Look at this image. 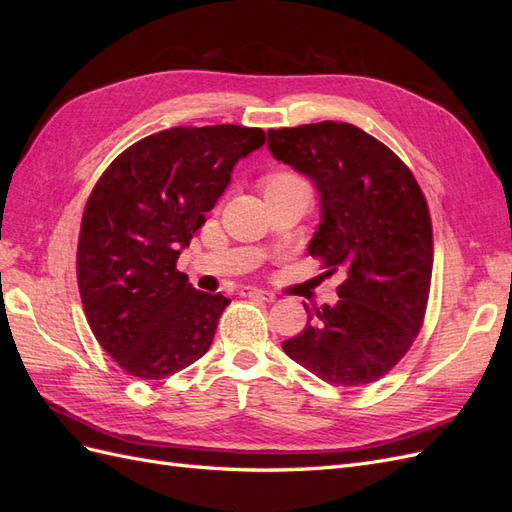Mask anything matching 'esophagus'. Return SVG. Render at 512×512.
I'll return each mask as SVG.
<instances>
[{"instance_id": "obj_1", "label": "esophagus", "mask_w": 512, "mask_h": 512, "mask_svg": "<svg viewBox=\"0 0 512 512\" xmlns=\"http://www.w3.org/2000/svg\"><path fill=\"white\" fill-rule=\"evenodd\" d=\"M241 297H247V299H260V301H267V303H273L275 301V294L267 292V290H260V288H250V286H243L239 290Z\"/></svg>"}]
</instances>
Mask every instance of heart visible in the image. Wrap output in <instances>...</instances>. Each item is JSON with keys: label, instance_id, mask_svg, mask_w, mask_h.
<instances>
[{"label": "heart", "instance_id": "heart-1", "mask_svg": "<svg viewBox=\"0 0 512 512\" xmlns=\"http://www.w3.org/2000/svg\"><path fill=\"white\" fill-rule=\"evenodd\" d=\"M290 181H299L297 175L292 173H273L265 179V190L267 188H275V185H284V183H290Z\"/></svg>", "mask_w": 512, "mask_h": 512}]
</instances>
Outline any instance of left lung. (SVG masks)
Segmentation results:
<instances>
[{
	"instance_id": "8db88e82",
	"label": "left lung",
	"mask_w": 512,
	"mask_h": 512,
	"mask_svg": "<svg viewBox=\"0 0 512 512\" xmlns=\"http://www.w3.org/2000/svg\"><path fill=\"white\" fill-rule=\"evenodd\" d=\"M269 151L316 183L320 224L309 254L342 269L339 301L309 309L282 344L292 361L333 386L376 382L404 359L425 318L433 235L412 170L352 123L269 130Z\"/></svg>"
}]
</instances>
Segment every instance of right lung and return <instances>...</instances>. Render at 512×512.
Returning <instances> with one entry per match:
<instances>
[{
    "instance_id": "obj_1",
    "label": "right lung",
    "mask_w": 512,
    "mask_h": 512,
    "mask_svg": "<svg viewBox=\"0 0 512 512\" xmlns=\"http://www.w3.org/2000/svg\"><path fill=\"white\" fill-rule=\"evenodd\" d=\"M260 128H170L111 162L85 205L76 277L100 346L130 376L162 380L198 361L230 303L196 290L177 258L205 224Z\"/></svg>"
}]
</instances>
